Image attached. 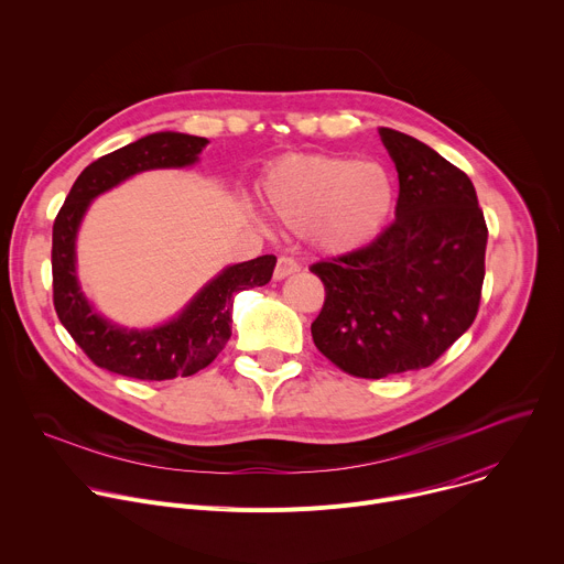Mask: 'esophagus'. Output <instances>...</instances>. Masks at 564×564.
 <instances>
[{"label": "esophagus", "instance_id": "esophagus-1", "mask_svg": "<svg viewBox=\"0 0 564 564\" xmlns=\"http://www.w3.org/2000/svg\"><path fill=\"white\" fill-rule=\"evenodd\" d=\"M299 270H301V265L292 257H279L276 268H274V279L281 281V279H285V276H290V274H294Z\"/></svg>", "mask_w": 564, "mask_h": 564}]
</instances>
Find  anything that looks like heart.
<instances>
[{
  "mask_svg": "<svg viewBox=\"0 0 564 564\" xmlns=\"http://www.w3.org/2000/svg\"><path fill=\"white\" fill-rule=\"evenodd\" d=\"M268 209L292 231H307L326 252H352L375 240L394 207L392 174L375 160L292 155L263 183Z\"/></svg>",
  "mask_w": 564,
  "mask_h": 564,
  "instance_id": "heart-1",
  "label": "heart"
}]
</instances>
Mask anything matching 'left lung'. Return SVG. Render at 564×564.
Wrapping results in <instances>:
<instances>
[{"label": "left lung", "instance_id": "obj_1", "mask_svg": "<svg viewBox=\"0 0 564 564\" xmlns=\"http://www.w3.org/2000/svg\"><path fill=\"white\" fill-rule=\"evenodd\" d=\"M379 135L399 176L394 220L368 246L310 265L326 288L314 346L361 379L429 368L470 328L489 236L462 170L413 135Z\"/></svg>", "mask_w": 564, "mask_h": 564}]
</instances>
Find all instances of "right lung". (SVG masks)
I'll list each match as a JSON object with an SVG mask.
<instances>
[{
    "label": "right lung",
    "instance_id": "right-lung-1",
    "mask_svg": "<svg viewBox=\"0 0 564 564\" xmlns=\"http://www.w3.org/2000/svg\"><path fill=\"white\" fill-rule=\"evenodd\" d=\"M207 138L187 133H151L91 163L73 183L53 223V305L73 341L109 372L165 381L209 366L231 337L234 294L265 285L276 257L263 254L223 270L170 324L153 330H124L98 316L75 279V234L89 203L124 178L160 167L192 165Z\"/></svg>",
    "mask_w": 564,
    "mask_h": 564
}]
</instances>
